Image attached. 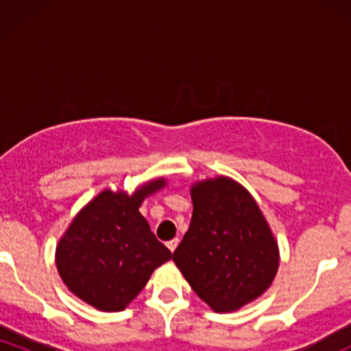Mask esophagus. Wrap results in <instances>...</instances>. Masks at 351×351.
I'll return each instance as SVG.
<instances>
[{
  "label": "esophagus",
  "instance_id": "1",
  "mask_svg": "<svg viewBox=\"0 0 351 351\" xmlns=\"http://www.w3.org/2000/svg\"><path fill=\"white\" fill-rule=\"evenodd\" d=\"M180 244V239H178V237H175V239H171V241H168V243H167V245H168V249H170V251L173 252V251H175V249H176V245H178Z\"/></svg>",
  "mask_w": 351,
  "mask_h": 351
}]
</instances>
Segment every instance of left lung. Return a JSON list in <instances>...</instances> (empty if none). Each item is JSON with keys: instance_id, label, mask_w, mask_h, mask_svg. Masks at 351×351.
Listing matches in <instances>:
<instances>
[{"instance_id": "left-lung-1", "label": "left lung", "mask_w": 351, "mask_h": 351, "mask_svg": "<svg viewBox=\"0 0 351 351\" xmlns=\"http://www.w3.org/2000/svg\"><path fill=\"white\" fill-rule=\"evenodd\" d=\"M193 215L173 263L215 312L239 310L272 285L279 244L257 201L229 176L189 188Z\"/></svg>"}]
</instances>
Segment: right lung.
Wrapping results in <instances>:
<instances>
[{
    "label": "right lung",
    "mask_w": 351,
    "mask_h": 351,
    "mask_svg": "<svg viewBox=\"0 0 351 351\" xmlns=\"http://www.w3.org/2000/svg\"><path fill=\"white\" fill-rule=\"evenodd\" d=\"M165 186L167 180L153 178L132 195L104 189L74 216L56 247V267L75 297L100 312H120L171 259L138 211Z\"/></svg>",
    "instance_id": "1"
}]
</instances>
